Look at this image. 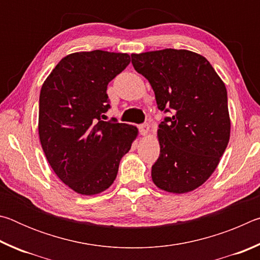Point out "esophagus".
<instances>
[{
    "mask_svg": "<svg viewBox=\"0 0 260 260\" xmlns=\"http://www.w3.org/2000/svg\"><path fill=\"white\" fill-rule=\"evenodd\" d=\"M139 132L141 135H147L149 133V125L148 124H142L139 125Z\"/></svg>",
    "mask_w": 260,
    "mask_h": 260,
    "instance_id": "esophagus-1",
    "label": "esophagus"
}]
</instances>
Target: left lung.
I'll use <instances>...</instances> for the list:
<instances>
[{
    "instance_id": "8db88e82",
    "label": "left lung",
    "mask_w": 260,
    "mask_h": 260,
    "mask_svg": "<svg viewBox=\"0 0 260 260\" xmlns=\"http://www.w3.org/2000/svg\"><path fill=\"white\" fill-rule=\"evenodd\" d=\"M136 72L150 82L157 107L170 112L159 124L160 153L153 183L184 193L214 172L231 135L225 83L205 57L184 49L132 54Z\"/></svg>"
}]
</instances>
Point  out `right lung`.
Masks as SVG:
<instances>
[{
    "instance_id": "right-lung-1",
    "label": "right lung",
    "mask_w": 260,
    "mask_h": 260,
    "mask_svg": "<svg viewBox=\"0 0 260 260\" xmlns=\"http://www.w3.org/2000/svg\"><path fill=\"white\" fill-rule=\"evenodd\" d=\"M129 55L103 50L64 57L43 82L39 136L51 169L81 195L111 186L122 156L138 136L135 126L103 121L109 82L129 64Z\"/></svg>"
}]
</instances>
